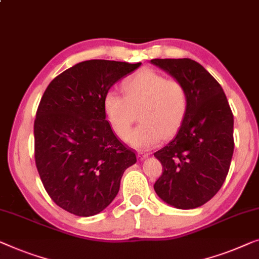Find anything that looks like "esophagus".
<instances>
[{
	"label": "esophagus",
	"instance_id": "obj_1",
	"mask_svg": "<svg viewBox=\"0 0 259 259\" xmlns=\"http://www.w3.org/2000/svg\"><path fill=\"white\" fill-rule=\"evenodd\" d=\"M148 153H145V152H139L138 153V159L140 160V161H142V160H145L146 157H148Z\"/></svg>",
	"mask_w": 259,
	"mask_h": 259
}]
</instances>
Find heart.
Listing matches in <instances>:
<instances>
[{"mask_svg": "<svg viewBox=\"0 0 259 259\" xmlns=\"http://www.w3.org/2000/svg\"><path fill=\"white\" fill-rule=\"evenodd\" d=\"M123 91L125 96L110 90L103 100L105 117L118 138L126 139L138 113L141 123L127 138L133 147L151 148L178 133L189 106L182 81L142 69L123 83Z\"/></svg>", "mask_w": 259, "mask_h": 259, "instance_id": "obj_1", "label": "heart"}]
</instances>
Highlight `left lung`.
<instances>
[{
	"label": "left lung",
	"mask_w": 259,
	"mask_h": 259,
	"mask_svg": "<svg viewBox=\"0 0 259 259\" xmlns=\"http://www.w3.org/2000/svg\"><path fill=\"white\" fill-rule=\"evenodd\" d=\"M182 81L188 112L176 137L154 153L162 175L154 183L161 200L179 209L201 207L226 181L234 153V115L222 86L189 58L152 59Z\"/></svg>",
	"instance_id": "obj_1"
}]
</instances>
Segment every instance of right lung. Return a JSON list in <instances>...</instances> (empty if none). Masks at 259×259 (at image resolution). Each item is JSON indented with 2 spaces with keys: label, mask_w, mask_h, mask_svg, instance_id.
Wrapping results in <instances>:
<instances>
[{
  "label": "right lung",
  "mask_w": 259,
  "mask_h": 259,
  "mask_svg": "<svg viewBox=\"0 0 259 259\" xmlns=\"http://www.w3.org/2000/svg\"><path fill=\"white\" fill-rule=\"evenodd\" d=\"M141 63L91 59L58 74L37 108L35 161L49 196L77 216L103 211L117 196L123 171L137 162L104 113L106 92Z\"/></svg>",
  "instance_id": "right-lung-1"
}]
</instances>
